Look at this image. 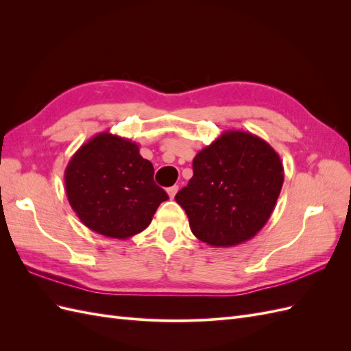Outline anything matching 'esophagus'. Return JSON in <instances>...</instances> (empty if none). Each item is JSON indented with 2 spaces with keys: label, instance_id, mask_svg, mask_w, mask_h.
Listing matches in <instances>:
<instances>
[{
  "label": "esophagus",
  "instance_id": "esophagus-1",
  "mask_svg": "<svg viewBox=\"0 0 351 351\" xmlns=\"http://www.w3.org/2000/svg\"><path fill=\"white\" fill-rule=\"evenodd\" d=\"M177 192H178V186H171V187L167 189V193H168V196L171 197V199H174V196L177 195Z\"/></svg>",
  "mask_w": 351,
  "mask_h": 351
}]
</instances>
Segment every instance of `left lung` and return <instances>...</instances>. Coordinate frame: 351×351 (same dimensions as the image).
Listing matches in <instances>:
<instances>
[{
    "label": "left lung",
    "mask_w": 351,
    "mask_h": 351,
    "mask_svg": "<svg viewBox=\"0 0 351 351\" xmlns=\"http://www.w3.org/2000/svg\"><path fill=\"white\" fill-rule=\"evenodd\" d=\"M284 183L280 155L256 134L227 130L193 159V177L176 195L193 234L232 247L267 224Z\"/></svg>",
    "instance_id": "1"
}]
</instances>
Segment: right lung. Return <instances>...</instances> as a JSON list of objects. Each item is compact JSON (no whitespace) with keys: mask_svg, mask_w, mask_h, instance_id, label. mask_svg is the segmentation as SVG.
I'll return each instance as SVG.
<instances>
[{"mask_svg":"<svg viewBox=\"0 0 351 351\" xmlns=\"http://www.w3.org/2000/svg\"><path fill=\"white\" fill-rule=\"evenodd\" d=\"M70 206L89 230L129 239L151 224L168 199L154 182V165L139 145L108 132L93 136L70 159L64 173Z\"/></svg>","mask_w":351,"mask_h":351,"instance_id":"1","label":"right lung"}]
</instances>
